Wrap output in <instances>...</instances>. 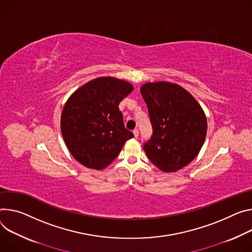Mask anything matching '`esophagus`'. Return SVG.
<instances>
[{
    "label": "esophagus",
    "instance_id": "1",
    "mask_svg": "<svg viewBox=\"0 0 252 252\" xmlns=\"http://www.w3.org/2000/svg\"><path fill=\"white\" fill-rule=\"evenodd\" d=\"M132 133H133V135H134V138H138V136H139V130H138V129H134V130L132 131Z\"/></svg>",
    "mask_w": 252,
    "mask_h": 252
}]
</instances>
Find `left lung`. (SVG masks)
<instances>
[{
	"instance_id": "left-lung-1",
	"label": "left lung",
	"mask_w": 252,
	"mask_h": 252,
	"mask_svg": "<svg viewBox=\"0 0 252 252\" xmlns=\"http://www.w3.org/2000/svg\"><path fill=\"white\" fill-rule=\"evenodd\" d=\"M153 126L144 145L150 161L165 173L186 167L198 156L207 134V119L199 102L177 83L147 82L141 87Z\"/></svg>"
}]
</instances>
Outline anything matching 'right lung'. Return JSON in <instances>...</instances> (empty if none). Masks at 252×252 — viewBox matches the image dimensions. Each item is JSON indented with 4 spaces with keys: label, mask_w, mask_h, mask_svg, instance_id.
Segmentation results:
<instances>
[{
    "label": "right lung",
    "mask_w": 252,
    "mask_h": 252,
    "mask_svg": "<svg viewBox=\"0 0 252 252\" xmlns=\"http://www.w3.org/2000/svg\"><path fill=\"white\" fill-rule=\"evenodd\" d=\"M133 89L111 76L77 88L61 112V133L72 157L86 168L102 170L116 158L133 134L124 126L120 102Z\"/></svg>",
    "instance_id": "add662e5"
}]
</instances>
